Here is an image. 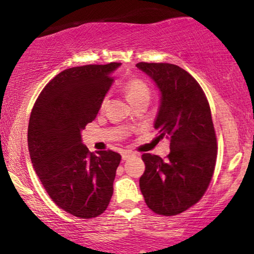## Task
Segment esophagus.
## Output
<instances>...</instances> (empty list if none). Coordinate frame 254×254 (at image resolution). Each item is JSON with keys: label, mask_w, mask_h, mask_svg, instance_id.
<instances>
[{"label": "esophagus", "mask_w": 254, "mask_h": 254, "mask_svg": "<svg viewBox=\"0 0 254 254\" xmlns=\"http://www.w3.org/2000/svg\"><path fill=\"white\" fill-rule=\"evenodd\" d=\"M131 156H134V152H131V151L123 152V159H124V161H127V159H129Z\"/></svg>", "instance_id": "34e87169"}]
</instances>
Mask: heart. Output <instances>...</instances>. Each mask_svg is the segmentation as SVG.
Here are the masks:
<instances>
[{
  "label": "heart",
  "mask_w": 254,
  "mask_h": 254,
  "mask_svg": "<svg viewBox=\"0 0 254 254\" xmlns=\"http://www.w3.org/2000/svg\"><path fill=\"white\" fill-rule=\"evenodd\" d=\"M125 92H126L127 99L130 103L142 98H150V90H149L147 83L140 78H131L125 84ZM107 104V97L102 100V107H105Z\"/></svg>",
  "instance_id": "obj_1"
}]
</instances>
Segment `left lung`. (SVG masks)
I'll use <instances>...</instances> for the list:
<instances>
[{
	"mask_svg": "<svg viewBox=\"0 0 254 254\" xmlns=\"http://www.w3.org/2000/svg\"><path fill=\"white\" fill-rule=\"evenodd\" d=\"M161 91L155 129L170 140L168 159L143 154L140 189L156 214L173 216L195 204L209 186L217 142L209 103L192 75L171 64L138 62Z\"/></svg>",
	"mask_w": 254,
	"mask_h": 254,
	"instance_id": "8db88e82",
	"label": "left lung"
}]
</instances>
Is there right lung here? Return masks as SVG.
Masks as SVG:
<instances>
[{"instance_id": "add662e5", "label": "right lung", "mask_w": 254, "mask_h": 254, "mask_svg": "<svg viewBox=\"0 0 254 254\" xmlns=\"http://www.w3.org/2000/svg\"><path fill=\"white\" fill-rule=\"evenodd\" d=\"M120 64L61 71L40 92L30 116L27 143L36 173L51 199L79 218L103 214L113 194L121 156L112 150L90 152L81 133L96 119Z\"/></svg>"}]
</instances>
